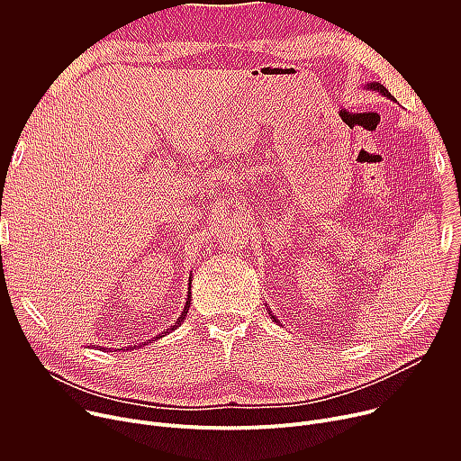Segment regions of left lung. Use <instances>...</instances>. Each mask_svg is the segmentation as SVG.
<instances>
[{
    "instance_id": "1",
    "label": "left lung",
    "mask_w": 461,
    "mask_h": 461,
    "mask_svg": "<svg viewBox=\"0 0 461 461\" xmlns=\"http://www.w3.org/2000/svg\"><path fill=\"white\" fill-rule=\"evenodd\" d=\"M365 87H366V89H370V91H374V93H377V95H381V96H384V98H388V100H392V102H396V98H393V96L388 93V89H386L383 84H379V82L366 84ZM267 310H268V313H270V317H272V321H274V322L283 324V322H281V319L272 312V308H268V304H267Z\"/></svg>"
}]
</instances>
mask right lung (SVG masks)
<instances>
[{
  "mask_svg": "<svg viewBox=\"0 0 461 461\" xmlns=\"http://www.w3.org/2000/svg\"><path fill=\"white\" fill-rule=\"evenodd\" d=\"M189 304H191V277H189V283H187V294H185V299H184V303H182V306H180V310H178V313L166 324V326H162L160 330H157L155 334H151V336H142V338H139V339H135V341H131V343H127L125 347L123 345H120V347H100L102 350H135V348H142V347H146L148 343H151V341H157V339H160V338H164V336H167L169 332H173L176 326H180V322H184V319H185V315H187V312H189ZM98 348V347H96Z\"/></svg>",
  "mask_w": 461,
  "mask_h": 461,
  "instance_id": "obj_1",
  "label": "right lung"
}]
</instances>
